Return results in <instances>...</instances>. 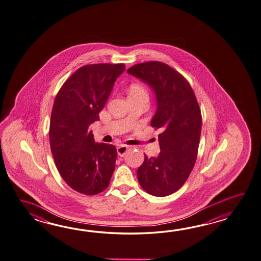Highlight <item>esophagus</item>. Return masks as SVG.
Listing matches in <instances>:
<instances>
[{"label": "esophagus", "instance_id": "esophagus-1", "mask_svg": "<svg viewBox=\"0 0 261 261\" xmlns=\"http://www.w3.org/2000/svg\"><path fill=\"white\" fill-rule=\"evenodd\" d=\"M127 150L128 146H125V145H121V146H119V147L117 148V152H118V154H119L120 156H123V155L126 153Z\"/></svg>", "mask_w": 261, "mask_h": 261}]
</instances>
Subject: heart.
Returning <instances> with one entry per match:
<instances>
[{
  "instance_id": "obj_1",
  "label": "heart",
  "mask_w": 261,
  "mask_h": 261,
  "mask_svg": "<svg viewBox=\"0 0 261 261\" xmlns=\"http://www.w3.org/2000/svg\"><path fill=\"white\" fill-rule=\"evenodd\" d=\"M129 96L131 98L139 97V96H148V92L144 86L138 83H134L129 88Z\"/></svg>"
}]
</instances>
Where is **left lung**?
<instances>
[{
  "instance_id": "8db88e82",
  "label": "left lung",
  "mask_w": 261,
  "mask_h": 261,
  "mask_svg": "<svg viewBox=\"0 0 261 261\" xmlns=\"http://www.w3.org/2000/svg\"><path fill=\"white\" fill-rule=\"evenodd\" d=\"M128 74L144 81L156 95L157 110L151 127L159 130L160 153L145 155L138 168L143 190L166 197L185 185L197 160L202 117L189 82L179 72L161 62L135 64Z\"/></svg>"
}]
</instances>
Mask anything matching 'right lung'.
I'll return each mask as SVG.
<instances>
[{
	"label": "right lung",
	"instance_id": "right-lung-1",
	"mask_svg": "<svg viewBox=\"0 0 261 261\" xmlns=\"http://www.w3.org/2000/svg\"><path fill=\"white\" fill-rule=\"evenodd\" d=\"M123 64H88L64 82L53 104L49 143L55 165L75 191L93 196L110 185L115 146L95 143L90 125L99 120Z\"/></svg>",
	"mask_w": 261,
	"mask_h": 261
}]
</instances>
